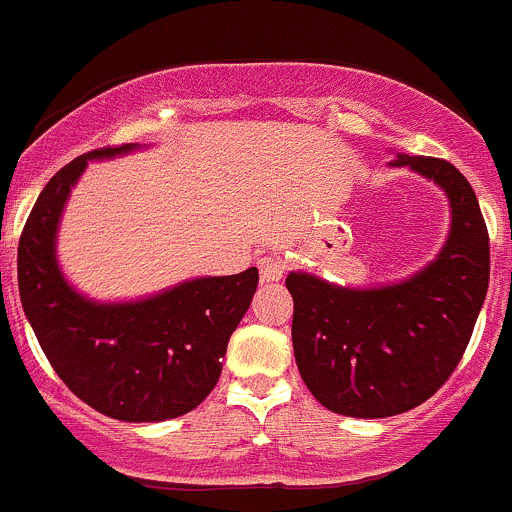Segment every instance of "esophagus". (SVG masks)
I'll return each mask as SVG.
<instances>
[{
    "label": "esophagus",
    "instance_id": "1",
    "mask_svg": "<svg viewBox=\"0 0 512 512\" xmlns=\"http://www.w3.org/2000/svg\"><path fill=\"white\" fill-rule=\"evenodd\" d=\"M257 267H260L262 282H267V285H270V282H280L282 275H285V262H282L280 257H262V260L257 262Z\"/></svg>",
    "mask_w": 512,
    "mask_h": 512
}]
</instances>
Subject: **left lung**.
<instances>
[{
	"label": "left lung",
	"instance_id": "1",
	"mask_svg": "<svg viewBox=\"0 0 512 512\" xmlns=\"http://www.w3.org/2000/svg\"><path fill=\"white\" fill-rule=\"evenodd\" d=\"M389 165L446 195L451 225L438 255L414 275L374 287L304 270L285 280L299 376L324 409L352 418L396 416L431 399L466 352L488 292V230L461 170L406 153Z\"/></svg>",
	"mask_w": 512,
	"mask_h": 512
}]
</instances>
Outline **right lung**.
Returning a JSON list of instances; mask_svg holds the SVG:
<instances>
[{
	"label": "right lung",
	"mask_w": 512,
	"mask_h": 512,
	"mask_svg": "<svg viewBox=\"0 0 512 512\" xmlns=\"http://www.w3.org/2000/svg\"><path fill=\"white\" fill-rule=\"evenodd\" d=\"M143 148H103L64 165L36 198L17 257L24 314L59 379L98 414L128 423L168 421L203 404L260 280L250 267L136 299H94L71 285L59 262L71 190L91 160Z\"/></svg>",
	"instance_id": "obj_1"
}]
</instances>
